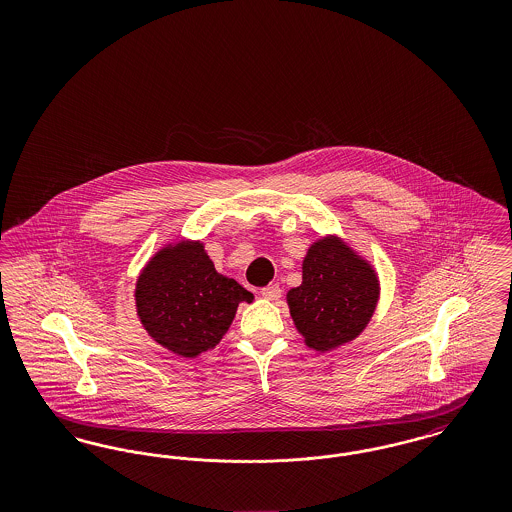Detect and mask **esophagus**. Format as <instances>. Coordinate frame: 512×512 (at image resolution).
<instances>
[{"label":"esophagus","mask_w":512,"mask_h":512,"mask_svg":"<svg viewBox=\"0 0 512 512\" xmlns=\"http://www.w3.org/2000/svg\"><path fill=\"white\" fill-rule=\"evenodd\" d=\"M280 293H282V290H280L278 284H268L267 288L261 290V295H263L265 299H278Z\"/></svg>","instance_id":"34e87169"}]
</instances>
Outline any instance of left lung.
Instances as JSON below:
<instances>
[{"instance_id":"8db88e82","label":"left lung","mask_w":512,"mask_h":512,"mask_svg":"<svg viewBox=\"0 0 512 512\" xmlns=\"http://www.w3.org/2000/svg\"><path fill=\"white\" fill-rule=\"evenodd\" d=\"M380 297L378 274L336 236L320 238L303 259V282L286 301L305 343L332 351L355 340L374 315Z\"/></svg>"}]
</instances>
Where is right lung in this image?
I'll list each match as a JSON object with an SVG mask.
<instances>
[{"label":"right lung","mask_w":512,"mask_h":512,"mask_svg":"<svg viewBox=\"0 0 512 512\" xmlns=\"http://www.w3.org/2000/svg\"><path fill=\"white\" fill-rule=\"evenodd\" d=\"M136 313L147 334L180 357L215 349L236 317L253 301L234 278L217 272L201 242L159 249L136 282Z\"/></svg>","instance_id":"1"}]
</instances>
